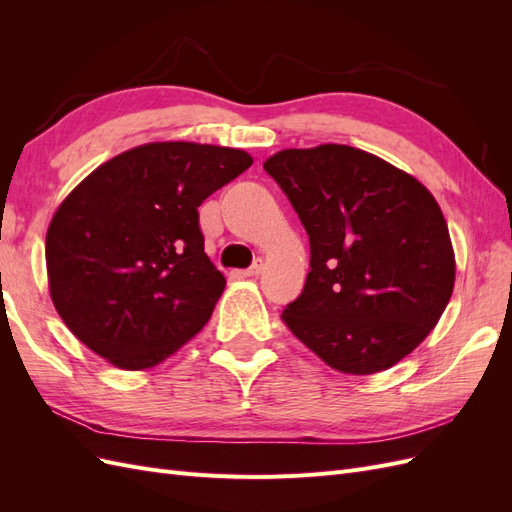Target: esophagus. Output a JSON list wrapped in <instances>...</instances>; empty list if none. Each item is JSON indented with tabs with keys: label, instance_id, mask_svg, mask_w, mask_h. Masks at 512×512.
Wrapping results in <instances>:
<instances>
[{
	"label": "esophagus",
	"instance_id": "34e87169",
	"mask_svg": "<svg viewBox=\"0 0 512 512\" xmlns=\"http://www.w3.org/2000/svg\"><path fill=\"white\" fill-rule=\"evenodd\" d=\"M262 271H265V265H262V260H256L250 269L241 271V275H243V277H258Z\"/></svg>",
	"mask_w": 512,
	"mask_h": 512
}]
</instances>
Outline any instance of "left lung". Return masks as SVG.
I'll return each instance as SVG.
<instances>
[{
	"label": "left lung",
	"mask_w": 512,
	"mask_h": 512,
	"mask_svg": "<svg viewBox=\"0 0 512 512\" xmlns=\"http://www.w3.org/2000/svg\"><path fill=\"white\" fill-rule=\"evenodd\" d=\"M309 237L303 292L282 320L342 374L389 369L436 327L455 254L436 198L348 145L284 149L265 164Z\"/></svg>",
	"instance_id": "8db88e82"
}]
</instances>
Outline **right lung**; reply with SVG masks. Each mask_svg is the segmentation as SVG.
Instances as JSON below:
<instances>
[{"label":"right lung","mask_w":512,"mask_h":512,"mask_svg":"<svg viewBox=\"0 0 512 512\" xmlns=\"http://www.w3.org/2000/svg\"><path fill=\"white\" fill-rule=\"evenodd\" d=\"M250 166L241 149L149 143L76 185L46 232L49 290L66 327L132 371L192 339L226 286L205 254L198 207Z\"/></svg>","instance_id":"obj_1"}]
</instances>
